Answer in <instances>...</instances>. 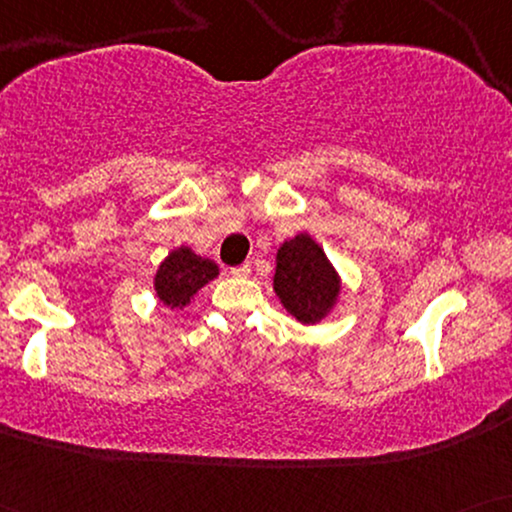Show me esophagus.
I'll return each mask as SVG.
<instances>
[{
  "label": "esophagus",
  "mask_w": 512,
  "mask_h": 512,
  "mask_svg": "<svg viewBox=\"0 0 512 512\" xmlns=\"http://www.w3.org/2000/svg\"><path fill=\"white\" fill-rule=\"evenodd\" d=\"M230 275H233V277H249L251 275V263L235 265V268H230Z\"/></svg>",
  "instance_id": "esophagus-1"
}]
</instances>
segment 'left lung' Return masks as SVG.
<instances>
[{
    "label": "left lung",
    "mask_w": 512,
    "mask_h": 512,
    "mask_svg": "<svg viewBox=\"0 0 512 512\" xmlns=\"http://www.w3.org/2000/svg\"><path fill=\"white\" fill-rule=\"evenodd\" d=\"M338 291L340 279L310 235H296L279 247L275 293L298 321H319L333 307Z\"/></svg>",
    "instance_id": "1"
}]
</instances>
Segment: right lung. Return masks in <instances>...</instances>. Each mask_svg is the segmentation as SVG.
I'll list each match as a JSON object with an SVG mask.
<instances>
[{
  "instance_id": "obj_1",
  "label": "right lung",
  "mask_w": 512,
  "mask_h": 512,
  "mask_svg": "<svg viewBox=\"0 0 512 512\" xmlns=\"http://www.w3.org/2000/svg\"><path fill=\"white\" fill-rule=\"evenodd\" d=\"M219 275V268L207 258L195 256L188 247L172 251L156 272V291L170 307H184L198 289Z\"/></svg>"
}]
</instances>
